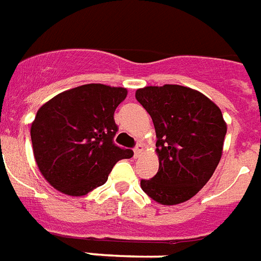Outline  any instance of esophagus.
Segmentation results:
<instances>
[{
    "label": "esophagus",
    "mask_w": 261,
    "mask_h": 261,
    "mask_svg": "<svg viewBox=\"0 0 261 261\" xmlns=\"http://www.w3.org/2000/svg\"><path fill=\"white\" fill-rule=\"evenodd\" d=\"M142 151H143V145H142V143H138V145H137V146H135V149H134L135 157H138V155L141 154Z\"/></svg>",
    "instance_id": "obj_1"
}]
</instances>
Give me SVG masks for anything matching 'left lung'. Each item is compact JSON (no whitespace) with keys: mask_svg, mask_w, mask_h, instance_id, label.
Here are the masks:
<instances>
[{"mask_svg":"<svg viewBox=\"0 0 261 261\" xmlns=\"http://www.w3.org/2000/svg\"><path fill=\"white\" fill-rule=\"evenodd\" d=\"M135 97L155 128L159 172L141 180L157 203L173 206L202 190L222 157L226 123L219 107L204 94L181 85L145 87Z\"/></svg>","mask_w":261,"mask_h":261,"instance_id":"left-lung-1","label":"left lung"}]
</instances>
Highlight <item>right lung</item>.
<instances>
[{
	"mask_svg": "<svg viewBox=\"0 0 261 261\" xmlns=\"http://www.w3.org/2000/svg\"><path fill=\"white\" fill-rule=\"evenodd\" d=\"M126 88L87 84L43 104L31 126L35 161L43 177L62 194L83 196L102 186L119 160L133 150L114 143V114Z\"/></svg>",
	"mask_w": 261,
	"mask_h": 261,
	"instance_id": "obj_1",
	"label": "right lung"
}]
</instances>
